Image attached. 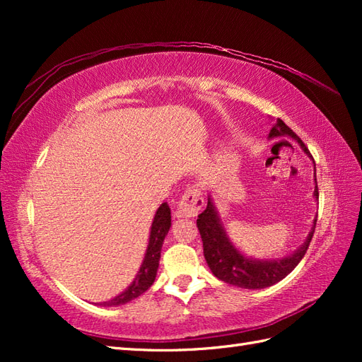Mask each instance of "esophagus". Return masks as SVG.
Here are the masks:
<instances>
[{"label":"esophagus","mask_w":362,"mask_h":362,"mask_svg":"<svg viewBox=\"0 0 362 362\" xmlns=\"http://www.w3.org/2000/svg\"><path fill=\"white\" fill-rule=\"evenodd\" d=\"M204 206V196L199 185H193L187 188L185 193H183L180 202H179V211L182 216H196V214L202 210Z\"/></svg>","instance_id":"obj_1"}]
</instances>
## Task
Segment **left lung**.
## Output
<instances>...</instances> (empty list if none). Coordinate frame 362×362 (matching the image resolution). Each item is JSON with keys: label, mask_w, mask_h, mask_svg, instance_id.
Masks as SVG:
<instances>
[{"label": "left lung", "mask_w": 362, "mask_h": 362, "mask_svg": "<svg viewBox=\"0 0 362 362\" xmlns=\"http://www.w3.org/2000/svg\"><path fill=\"white\" fill-rule=\"evenodd\" d=\"M288 135L300 144V148L311 157L310 151L306 149L305 143L292 132V130L284 124L281 119H276L274 127L269 132V136H283ZM314 163V158H313ZM316 166V165H314ZM316 180V179H314ZM314 197L319 199V189H317V180L316 187H314ZM316 221L314 219V226L311 228L310 235L306 236V241L300 245V247L291 253L289 257L276 258V259H253L244 257L243 253L238 250L233 243L230 241L227 236L224 226L219 213L214 206L211 197L209 196V204L206 209L199 214L197 218V228L201 233L202 243H204V257L206 259V264L211 269L214 276H218L219 280L226 281L233 286H240L245 289H263L272 284L279 283L284 276L294 271V267L300 263V259L305 257L306 250L310 247L311 238L314 235V228H316Z\"/></svg>", "instance_id": "obj_1"}]
</instances>
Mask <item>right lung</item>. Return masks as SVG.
<instances>
[{
	"instance_id": "right-lung-1",
	"label": "right lung",
	"mask_w": 362,
	"mask_h": 362,
	"mask_svg": "<svg viewBox=\"0 0 362 362\" xmlns=\"http://www.w3.org/2000/svg\"><path fill=\"white\" fill-rule=\"evenodd\" d=\"M169 227H171V210H169L168 204L163 202L157 210L156 216H153L148 249H146L143 264L140 267V271L135 275V280L124 292H121L119 296L109 300V302H103V306L124 305L130 302V300L136 298L138 296H141L143 292H146L152 286V283L157 276L161 245H163L165 236L169 232Z\"/></svg>"
}]
</instances>
